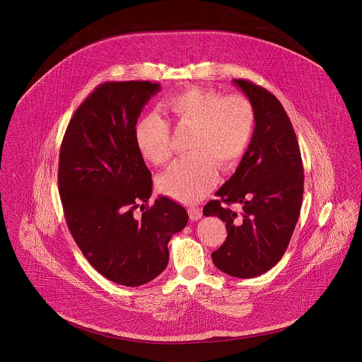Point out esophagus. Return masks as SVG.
I'll return each mask as SVG.
<instances>
[{
  "label": "esophagus",
  "instance_id": "34e87169",
  "mask_svg": "<svg viewBox=\"0 0 362 362\" xmlns=\"http://www.w3.org/2000/svg\"><path fill=\"white\" fill-rule=\"evenodd\" d=\"M187 213H189V220H192V221H197L202 217V211L199 207H189Z\"/></svg>",
  "mask_w": 362,
  "mask_h": 362
}]
</instances>
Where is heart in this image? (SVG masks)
<instances>
[{"label":"heart","mask_w":362,"mask_h":362,"mask_svg":"<svg viewBox=\"0 0 362 362\" xmlns=\"http://www.w3.org/2000/svg\"><path fill=\"white\" fill-rule=\"evenodd\" d=\"M164 108L177 127L192 129V153L161 176L160 189L177 201L195 202L213 186L217 165L228 170L240 161L254 134L255 110L245 96L195 86L171 95ZM134 141L139 153L155 165L167 164L173 156L170 123L156 112L136 122Z\"/></svg>","instance_id":"1"}]
</instances>
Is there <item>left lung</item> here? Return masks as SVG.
<instances>
[{
    "instance_id": "left-lung-1",
    "label": "left lung",
    "mask_w": 362,
    "mask_h": 362,
    "mask_svg": "<svg viewBox=\"0 0 362 362\" xmlns=\"http://www.w3.org/2000/svg\"><path fill=\"white\" fill-rule=\"evenodd\" d=\"M255 110V129L236 173L204 207L220 217L228 236L211 254L218 270L254 278L274 267L297 224L304 168L292 122L276 96L248 80H233ZM240 204L242 211L231 210Z\"/></svg>"
}]
</instances>
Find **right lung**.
I'll return each mask as SVG.
<instances>
[{"label":"right lung","mask_w":362,"mask_h":362,"mask_svg":"<svg viewBox=\"0 0 362 362\" xmlns=\"http://www.w3.org/2000/svg\"><path fill=\"white\" fill-rule=\"evenodd\" d=\"M151 81H108L78 105L61 144L58 189L70 233L107 279L139 286L168 264V241L189 221L186 209L152 195V173L134 141ZM139 206L141 214L135 213Z\"/></svg>","instance_id":"add662e5"}]
</instances>
